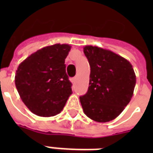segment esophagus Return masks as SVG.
I'll list each match as a JSON object with an SVG mask.
<instances>
[{
  "label": "esophagus",
  "mask_w": 153,
  "mask_h": 153,
  "mask_svg": "<svg viewBox=\"0 0 153 153\" xmlns=\"http://www.w3.org/2000/svg\"><path fill=\"white\" fill-rule=\"evenodd\" d=\"M76 80H77V77H74V78L71 79V82H74L76 81Z\"/></svg>",
  "instance_id": "34e87169"
}]
</instances>
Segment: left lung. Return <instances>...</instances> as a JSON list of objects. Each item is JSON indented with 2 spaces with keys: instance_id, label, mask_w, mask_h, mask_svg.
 Returning <instances> with one entry per match:
<instances>
[{
  "instance_id": "8db88e82",
  "label": "left lung",
  "mask_w": 153,
  "mask_h": 153,
  "mask_svg": "<svg viewBox=\"0 0 153 153\" xmlns=\"http://www.w3.org/2000/svg\"><path fill=\"white\" fill-rule=\"evenodd\" d=\"M91 74L87 93L79 99L84 114L94 121L108 122L123 111L133 97L136 74L125 58L109 50L84 47Z\"/></svg>"
}]
</instances>
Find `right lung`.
Here are the masks:
<instances>
[{"label": "right lung", "mask_w": 153, "mask_h": 153, "mask_svg": "<svg viewBox=\"0 0 153 153\" xmlns=\"http://www.w3.org/2000/svg\"><path fill=\"white\" fill-rule=\"evenodd\" d=\"M71 47L56 44L28 56L18 67L16 87L31 112L39 117L59 114L72 94L65 59Z\"/></svg>", "instance_id": "obj_1"}]
</instances>
